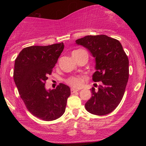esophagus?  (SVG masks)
Instances as JSON below:
<instances>
[{
    "instance_id": "1",
    "label": "esophagus",
    "mask_w": 146,
    "mask_h": 146,
    "mask_svg": "<svg viewBox=\"0 0 146 146\" xmlns=\"http://www.w3.org/2000/svg\"><path fill=\"white\" fill-rule=\"evenodd\" d=\"M79 90H78V89H75V88H71V94H73V93H76V92H78V91H79Z\"/></svg>"
}]
</instances>
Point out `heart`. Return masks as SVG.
Returning <instances> with one entry per match:
<instances>
[{
  "instance_id": "heart-1",
  "label": "heart",
  "mask_w": 146,
  "mask_h": 146,
  "mask_svg": "<svg viewBox=\"0 0 146 146\" xmlns=\"http://www.w3.org/2000/svg\"><path fill=\"white\" fill-rule=\"evenodd\" d=\"M82 51V50H76L73 53H77V52ZM66 83L73 88H80L84 84V78L79 76H71L66 80Z\"/></svg>"
}]
</instances>
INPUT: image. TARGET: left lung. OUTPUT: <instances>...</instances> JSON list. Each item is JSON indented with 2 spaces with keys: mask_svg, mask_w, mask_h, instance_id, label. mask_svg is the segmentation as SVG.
I'll list each match as a JSON object with an SVG mask.
<instances>
[{
  "mask_svg": "<svg viewBox=\"0 0 146 146\" xmlns=\"http://www.w3.org/2000/svg\"><path fill=\"white\" fill-rule=\"evenodd\" d=\"M76 44L88 48L95 58V82H100L98 90L93 87L91 98L85 104L90 113L105 115L118 106L124 95L129 77V61L119 41L106 35L86 36Z\"/></svg>",
  "mask_w": 146,
  "mask_h": 146,
  "instance_id": "obj_1",
  "label": "left lung"
}]
</instances>
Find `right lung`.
I'll return each mask as SVG.
<instances>
[{
  "label": "right lung",
  "mask_w": 146,
  "mask_h": 146,
  "mask_svg": "<svg viewBox=\"0 0 146 146\" xmlns=\"http://www.w3.org/2000/svg\"><path fill=\"white\" fill-rule=\"evenodd\" d=\"M63 42L24 48L15 60L14 80L27 110L43 121H53L65 112L70 88L60 83L56 89L46 90L48 75L62 52Z\"/></svg>",
  "instance_id": "obj_1"
}]
</instances>
